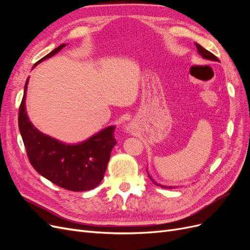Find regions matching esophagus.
<instances>
[{
    "label": "esophagus",
    "instance_id": "1",
    "mask_svg": "<svg viewBox=\"0 0 250 250\" xmlns=\"http://www.w3.org/2000/svg\"><path fill=\"white\" fill-rule=\"evenodd\" d=\"M126 130H127V131H129V128H128V127H126Z\"/></svg>",
    "mask_w": 250,
    "mask_h": 250
}]
</instances>
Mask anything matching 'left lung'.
Here are the masks:
<instances>
[{
	"label": "left lung",
	"instance_id": "left-lung-1",
	"mask_svg": "<svg viewBox=\"0 0 250 250\" xmlns=\"http://www.w3.org/2000/svg\"><path fill=\"white\" fill-rule=\"evenodd\" d=\"M196 44V48H197V51H198V54L199 55H201V57L202 58H204V59H207V60H210V62H219V59L214 55V54H211L210 52H208V50H206L204 49L203 47H201L199 43H195ZM148 176H149V178L152 180V183L155 185V186H160V187H162V188H172L171 187H164V186H162V185H158L157 183H155V181L150 177V175H149V173H148Z\"/></svg>",
	"mask_w": 250,
	"mask_h": 250
}]
</instances>
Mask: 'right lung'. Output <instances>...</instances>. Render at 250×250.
<instances>
[{
  "label": "right lung",
  "mask_w": 250,
  "mask_h": 250,
  "mask_svg": "<svg viewBox=\"0 0 250 250\" xmlns=\"http://www.w3.org/2000/svg\"><path fill=\"white\" fill-rule=\"evenodd\" d=\"M65 43L50 52L39 62L46 60L64 48ZM29 78L19 112V128L33 168L42 176L60 188L74 192L88 191L99 186L106 171L111 150L116 145L113 138L116 126H108L78 144H65L41 132L30 122L26 111V95Z\"/></svg>",
  "instance_id": "right-lung-1"
}]
</instances>
